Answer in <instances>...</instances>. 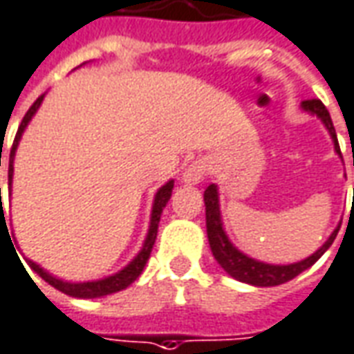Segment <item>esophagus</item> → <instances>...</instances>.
Returning a JSON list of instances; mask_svg holds the SVG:
<instances>
[{"mask_svg":"<svg viewBox=\"0 0 354 354\" xmlns=\"http://www.w3.org/2000/svg\"><path fill=\"white\" fill-rule=\"evenodd\" d=\"M207 174V165H205V160L203 158H197L194 160L189 167L186 168V172H184V182L186 184H199L203 178Z\"/></svg>","mask_w":354,"mask_h":354,"instance_id":"1","label":"esophagus"}]
</instances>
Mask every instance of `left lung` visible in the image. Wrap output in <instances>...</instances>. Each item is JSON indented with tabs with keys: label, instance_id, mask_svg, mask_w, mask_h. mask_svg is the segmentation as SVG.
Instances as JSON below:
<instances>
[{
	"label": "left lung",
	"instance_id": "8db88e82",
	"mask_svg": "<svg viewBox=\"0 0 354 354\" xmlns=\"http://www.w3.org/2000/svg\"><path fill=\"white\" fill-rule=\"evenodd\" d=\"M302 108L308 110L312 114H316L318 118H322V122L326 124V127L329 129V133L335 141V151H339L337 136H335V127H333V122H331V116H329L328 108L324 106V102L318 100V98H312V100H304L302 102ZM203 199H205V217H207V236H209V246H211V252L213 256L221 263V268L227 271L230 277L238 279L242 283H250V285H256V287H275V285H283L290 279H295L297 275H300L304 269H308L310 266H314L322 256L324 252L328 250L333 240L337 236V230H333V234L329 236V240L319 248L316 254H312L310 258L302 259L298 263H290V266H269V263H261V261H256V259L248 258L242 252H238L236 248L232 246L228 242L227 234L223 230V225H221V213H218V196H217V186L211 184V186L205 189L203 194Z\"/></svg>",
	"mask_w": 354,
	"mask_h": 354
}]
</instances>
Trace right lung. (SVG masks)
<instances>
[{
	"label": "right lung",
	"instance_id": "add662e5",
	"mask_svg": "<svg viewBox=\"0 0 354 354\" xmlns=\"http://www.w3.org/2000/svg\"><path fill=\"white\" fill-rule=\"evenodd\" d=\"M42 98L44 95L38 96L35 102H32V106L28 108V112L23 118V122H21V126L17 129V136L15 141H13V147H11V153H9V180L13 176V157H15V149L19 145V139H21V133H23V129L28 124V120L32 118V114L36 112V108L40 106V102H42ZM0 167H1V155H0ZM172 187H174V182H168L165 186L158 189L157 197H155V205H153V217H151V228H149V234H147L145 240V246L143 250L139 252V256H137L126 269H122L120 273H116L114 277H108L102 279V281H91V283H64V281H59V279L52 277V275H48L44 269L38 268L35 261H28V266L35 269L36 273L40 275V277L44 279L46 283H50L52 287L57 288V290H62V292H66L69 297H75V298H96V297H104V295H112V292H118V290H122V288L129 287L133 281H136L139 275H141V271L145 268L147 259L151 256V250L155 246V240H157V228H158V221H160V213H162V209L168 203V199L172 196ZM0 194H1V187H0ZM1 201V197H0ZM1 207V205H0ZM1 221L6 217V213H3V207H1L0 213Z\"/></svg>",
	"mask_w": 354,
	"mask_h": 354
}]
</instances>
